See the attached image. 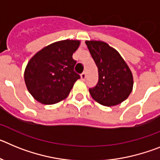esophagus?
Here are the masks:
<instances>
[{"label": "esophagus", "mask_w": 160, "mask_h": 160, "mask_svg": "<svg viewBox=\"0 0 160 160\" xmlns=\"http://www.w3.org/2000/svg\"><path fill=\"white\" fill-rule=\"evenodd\" d=\"M86 77H87V74H86L85 72H83L82 73H81V79L82 80V81H84L85 79H86Z\"/></svg>", "instance_id": "esophagus-1"}]
</instances>
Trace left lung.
<instances>
[{"label": "left lung", "instance_id": "obj_1", "mask_svg": "<svg viewBox=\"0 0 160 160\" xmlns=\"http://www.w3.org/2000/svg\"><path fill=\"white\" fill-rule=\"evenodd\" d=\"M86 44L98 70V82L89 89L90 95L101 105H118L132 91L131 70L118 52L106 42L87 41Z\"/></svg>", "mask_w": 160, "mask_h": 160}]
</instances>
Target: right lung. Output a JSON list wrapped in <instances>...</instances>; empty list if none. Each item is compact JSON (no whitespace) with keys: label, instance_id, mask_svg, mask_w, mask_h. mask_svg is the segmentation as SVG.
Returning <instances> with one entry per match:
<instances>
[{"label":"right lung","instance_id":"1","mask_svg":"<svg viewBox=\"0 0 160 160\" xmlns=\"http://www.w3.org/2000/svg\"><path fill=\"white\" fill-rule=\"evenodd\" d=\"M80 45L78 40L54 42L29 60L24 78L31 95L42 104L51 105L65 99L80 75L74 71L73 53Z\"/></svg>","mask_w":160,"mask_h":160}]
</instances>
